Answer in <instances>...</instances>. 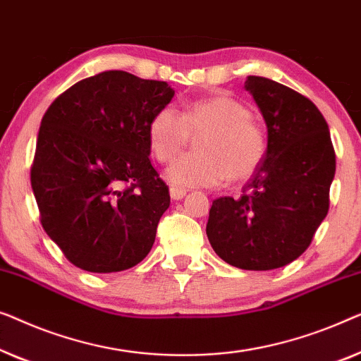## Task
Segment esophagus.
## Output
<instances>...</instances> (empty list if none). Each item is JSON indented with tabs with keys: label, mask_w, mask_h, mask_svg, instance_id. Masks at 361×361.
Here are the masks:
<instances>
[{
	"label": "esophagus",
	"mask_w": 361,
	"mask_h": 361,
	"mask_svg": "<svg viewBox=\"0 0 361 361\" xmlns=\"http://www.w3.org/2000/svg\"><path fill=\"white\" fill-rule=\"evenodd\" d=\"M170 196H171V200L180 201V200H183V197L186 196V190H181V188L171 186V188H170Z\"/></svg>",
	"instance_id": "34e87169"
}]
</instances>
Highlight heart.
<instances>
[{"label":"heart","instance_id":"obj_1","mask_svg":"<svg viewBox=\"0 0 361 361\" xmlns=\"http://www.w3.org/2000/svg\"><path fill=\"white\" fill-rule=\"evenodd\" d=\"M247 106L229 94L196 99L178 113L173 106L157 111L149 124L154 157L169 164L196 139L195 154L180 157L166 171L176 186H216L226 178L250 176L265 154V134L248 118Z\"/></svg>","mask_w":361,"mask_h":361}]
</instances>
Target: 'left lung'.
<instances>
[{"instance_id": "left-lung-1", "label": "left lung", "mask_w": 361, "mask_h": 361, "mask_svg": "<svg viewBox=\"0 0 361 361\" xmlns=\"http://www.w3.org/2000/svg\"><path fill=\"white\" fill-rule=\"evenodd\" d=\"M245 90L267 123L268 149L240 197L212 201L206 233L229 265L267 271L301 257L326 219L335 150L326 119L306 96L253 75Z\"/></svg>"}]
</instances>
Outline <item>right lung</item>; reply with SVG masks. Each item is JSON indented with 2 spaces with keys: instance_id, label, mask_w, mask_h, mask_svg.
Segmentation results:
<instances>
[{
  "instance_id": "1",
  "label": "right lung",
  "mask_w": 361,
  "mask_h": 361,
  "mask_svg": "<svg viewBox=\"0 0 361 361\" xmlns=\"http://www.w3.org/2000/svg\"><path fill=\"white\" fill-rule=\"evenodd\" d=\"M173 94L165 81L108 70L45 111L30 185L44 231L81 270H128L154 245L170 192L150 164L149 124Z\"/></svg>"
}]
</instances>
